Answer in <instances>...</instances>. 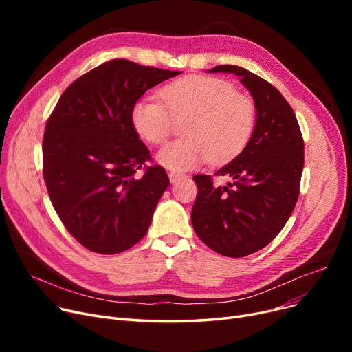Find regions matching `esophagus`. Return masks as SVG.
<instances>
[{
	"label": "esophagus",
	"instance_id": "34e87169",
	"mask_svg": "<svg viewBox=\"0 0 352 352\" xmlns=\"http://www.w3.org/2000/svg\"><path fill=\"white\" fill-rule=\"evenodd\" d=\"M168 177H170V181H171L173 184H175V182H177V181H179V179H181L184 175H182V174H177V173H173V171H171V173H168Z\"/></svg>",
	"mask_w": 352,
	"mask_h": 352
}]
</instances>
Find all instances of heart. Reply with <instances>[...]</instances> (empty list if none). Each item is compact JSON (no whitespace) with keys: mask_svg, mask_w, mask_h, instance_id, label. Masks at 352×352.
Listing matches in <instances>:
<instances>
[{"mask_svg":"<svg viewBox=\"0 0 352 352\" xmlns=\"http://www.w3.org/2000/svg\"><path fill=\"white\" fill-rule=\"evenodd\" d=\"M158 101H138L131 111L137 134L162 145L182 125L184 140L157 154L173 173H182L211 160L226 164L244 151L256 126V107L251 97L235 92L231 82L204 76H187L162 87Z\"/></svg>","mask_w":352,"mask_h":352,"instance_id":"obj_1","label":"heart"}]
</instances>
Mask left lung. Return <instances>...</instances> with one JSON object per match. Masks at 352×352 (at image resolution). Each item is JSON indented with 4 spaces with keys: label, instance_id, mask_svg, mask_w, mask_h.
<instances>
[{
    "label": "left lung",
    "instance_id": "left-lung-1",
    "mask_svg": "<svg viewBox=\"0 0 352 352\" xmlns=\"http://www.w3.org/2000/svg\"><path fill=\"white\" fill-rule=\"evenodd\" d=\"M208 72L238 76L256 107L248 145L215 173L231 178L227 186H214L211 175L194 177L195 234L215 252L239 258L267 247L287 224L300 195L304 140L291 105L272 84L236 65Z\"/></svg>",
    "mask_w": 352,
    "mask_h": 352
}]
</instances>
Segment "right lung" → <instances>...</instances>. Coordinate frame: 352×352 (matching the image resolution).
<instances>
[{
	"label": "right lung",
	"mask_w": 352,
	"mask_h": 352,
	"mask_svg": "<svg viewBox=\"0 0 352 352\" xmlns=\"http://www.w3.org/2000/svg\"><path fill=\"white\" fill-rule=\"evenodd\" d=\"M178 74L107 61L74 81L48 118L43 140L48 195L87 250L118 254L146 234L170 179L161 165H146L150 150L133 126L131 111L148 89Z\"/></svg>",
	"instance_id": "obj_1"
}]
</instances>
